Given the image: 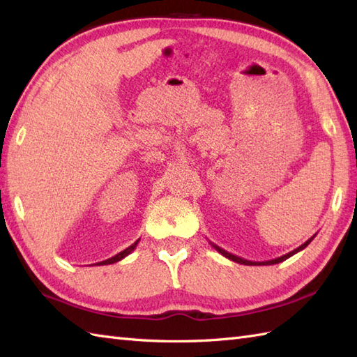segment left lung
<instances>
[{
	"mask_svg": "<svg viewBox=\"0 0 357 357\" xmlns=\"http://www.w3.org/2000/svg\"><path fill=\"white\" fill-rule=\"evenodd\" d=\"M316 236V234H314ZM314 236H312L310 238L307 242H304V244H302L301 247H298V248H294L293 252H290V253H287V255H284V256H279V257H276V259H270V261H262V262H255V261H247V259H242V257H239V256H236V255H231V253H229L227 252V250H224V248H221V247H218L216 244H213V242H210L211 244V247H213L216 252H219L221 253L222 256H225L227 259H230V261H233V262H238V264H244V265H273V264H279V262H282V261H285V259H288V257H291L293 255H296L298 252H301V250H304L310 242H312L313 239H314Z\"/></svg>",
	"mask_w": 357,
	"mask_h": 357,
	"instance_id": "1",
	"label": "left lung"
}]
</instances>
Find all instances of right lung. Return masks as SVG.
Here are the masks:
<instances>
[{
    "instance_id": "1",
    "label": "right lung",
    "mask_w": 357,
    "mask_h": 357,
    "mask_svg": "<svg viewBox=\"0 0 357 357\" xmlns=\"http://www.w3.org/2000/svg\"><path fill=\"white\" fill-rule=\"evenodd\" d=\"M138 242H139V239L136 241V242H133V244L130 245V247H127L126 250H123V252L121 253H118V255H115V256H112L110 259H105V261H101V262H98V265H109V264H115V262H118V261H121V259H124L126 256H128L130 255L133 250L136 248V245H138Z\"/></svg>"
}]
</instances>
